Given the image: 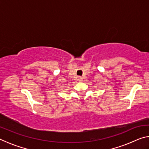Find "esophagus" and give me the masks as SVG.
Returning <instances> with one entry per match:
<instances>
[{
  "instance_id": "esophagus-1",
  "label": "esophagus",
  "mask_w": 149,
  "mask_h": 149,
  "mask_svg": "<svg viewBox=\"0 0 149 149\" xmlns=\"http://www.w3.org/2000/svg\"><path fill=\"white\" fill-rule=\"evenodd\" d=\"M78 81H82L83 77H78Z\"/></svg>"
}]
</instances>
